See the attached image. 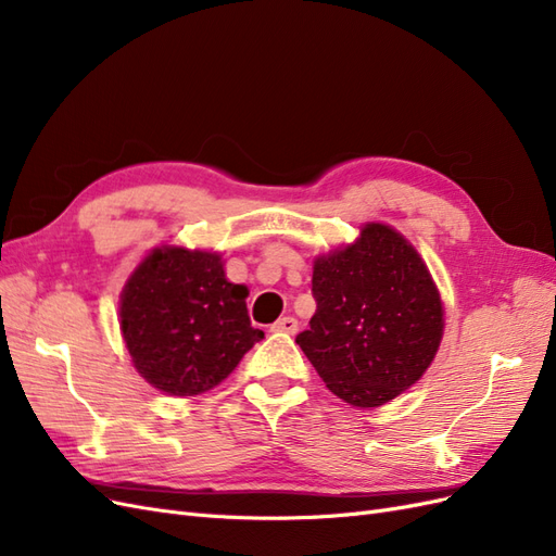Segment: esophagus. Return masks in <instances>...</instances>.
Here are the masks:
<instances>
[{
    "label": "esophagus",
    "instance_id": "obj_1",
    "mask_svg": "<svg viewBox=\"0 0 556 556\" xmlns=\"http://www.w3.org/2000/svg\"><path fill=\"white\" fill-rule=\"evenodd\" d=\"M299 329V323H296V319L294 317H280L278 319V323H274L271 325V331H278V333H294Z\"/></svg>",
    "mask_w": 556,
    "mask_h": 556
}]
</instances>
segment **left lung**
<instances>
[{
  "label": "left lung",
  "mask_w": 556,
  "mask_h": 556,
  "mask_svg": "<svg viewBox=\"0 0 556 556\" xmlns=\"http://www.w3.org/2000/svg\"><path fill=\"white\" fill-rule=\"evenodd\" d=\"M317 311L296 336L317 376L350 406L376 408L415 384L443 339V304L417 250L392 227L313 264Z\"/></svg>",
  "instance_id": "8db88e82"
}]
</instances>
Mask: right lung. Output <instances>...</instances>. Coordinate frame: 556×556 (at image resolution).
Segmentation results:
<instances>
[{"instance_id": "right-lung-1", "label": "right lung", "mask_w": 556, "mask_h": 556, "mask_svg": "<svg viewBox=\"0 0 556 556\" xmlns=\"http://www.w3.org/2000/svg\"><path fill=\"white\" fill-rule=\"evenodd\" d=\"M245 296L217 252L155 248L121 294V331L137 371L172 396L213 390L264 339L250 327Z\"/></svg>"}]
</instances>
